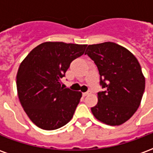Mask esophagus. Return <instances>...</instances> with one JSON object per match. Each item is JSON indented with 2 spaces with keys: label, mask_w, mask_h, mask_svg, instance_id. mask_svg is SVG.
Returning a JSON list of instances; mask_svg holds the SVG:
<instances>
[{
  "label": "esophagus",
  "mask_w": 153,
  "mask_h": 153,
  "mask_svg": "<svg viewBox=\"0 0 153 153\" xmlns=\"http://www.w3.org/2000/svg\"><path fill=\"white\" fill-rule=\"evenodd\" d=\"M90 93H91V91H88V92H86V93H83V97H85V96H87V95H88V94H90Z\"/></svg>",
  "instance_id": "34e87169"
}]
</instances>
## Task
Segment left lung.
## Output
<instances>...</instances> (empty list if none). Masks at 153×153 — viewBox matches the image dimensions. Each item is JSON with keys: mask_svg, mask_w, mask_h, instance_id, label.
Listing matches in <instances>:
<instances>
[{"mask_svg": "<svg viewBox=\"0 0 153 153\" xmlns=\"http://www.w3.org/2000/svg\"><path fill=\"white\" fill-rule=\"evenodd\" d=\"M85 54L94 61L105 91L91 108L95 118L109 125L127 121L138 108L145 89L141 66L133 54L118 44L106 42L88 45Z\"/></svg>", "mask_w": 153, "mask_h": 153, "instance_id": "1", "label": "left lung"}]
</instances>
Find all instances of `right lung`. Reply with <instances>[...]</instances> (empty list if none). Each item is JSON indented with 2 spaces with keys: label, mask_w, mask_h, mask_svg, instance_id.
<instances>
[{
  "label": "right lung",
  "mask_w": 153,
  "mask_h": 153,
  "mask_svg": "<svg viewBox=\"0 0 153 153\" xmlns=\"http://www.w3.org/2000/svg\"><path fill=\"white\" fill-rule=\"evenodd\" d=\"M87 46L47 42L33 49L20 64L16 76L19 99L39 128L56 129L73 117L82 93L64 88L60 79Z\"/></svg>",
  "instance_id": "obj_1"
}]
</instances>
